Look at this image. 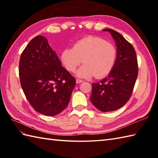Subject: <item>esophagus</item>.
<instances>
[{
  "mask_svg": "<svg viewBox=\"0 0 158 158\" xmlns=\"http://www.w3.org/2000/svg\"><path fill=\"white\" fill-rule=\"evenodd\" d=\"M76 82H77V83H82V82H83V80H81V79H76Z\"/></svg>",
  "mask_w": 158,
  "mask_h": 158,
  "instance_id": "esophagus-1",
  "label": "esophagus"
}]
</instances>
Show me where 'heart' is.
<instances>
[{
	"mask_svg": "<svg viewBox=\"0 0 158 158\" xmlns=\"http://www.w3.org/2000/svg\"><path fill=\"white\" fill-rule=\"evenodd\" d=\"M117 58V49L112 43L98 36H87L74 44L73 48H66L61 54L62 62L69 72H75L82 63L85 64L77 71L81 77L96 78L109 75Z\"/></svg>",
	"mask_w": 158,
	"mask_h": 158,
	"instance_id": "heart-1",
	"label": "heart"
}]
</instances>
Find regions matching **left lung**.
<instances>
[{
    "label": "left lung",
    "mask_w": 158,
    "mask_h": 158,
    "mask_svg": "<svg viewBox=\"0 0 158 158\" xmlns=\"http://www.w3.org/2000/svg\"><path fill=\"white\" fill-rule=\"evenodd\" d=\"M112 35L117 45V58L108 77L92 83L90 100L102 112L114 111L128 101L133 92L139 73L135 49L119 32L105 29Z\"/></svg>",
    "instance_id": "8db88e82"
}]
</instances>
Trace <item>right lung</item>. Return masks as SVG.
Returning a JSON list of instances; mask_svg holds the SVG:
<instances>
[{
    "label": "right lung",
    "mask_w": 158,
    "mask_h": 158,
    "mask_svg": "<svg viewBox=\"0 0 158 158\" xmlns=\"http://www.w3.org/2000/svg\"><path fill=\"white\" fill-rule=\"evenodd\" d=\"M19 76L26 99L36 111L54 116L69 105L76 81L62 66L43 36L33 38L23 49Z\"/></svg>",
    "instance_id": "right-lung-1"
}]
</instances>
